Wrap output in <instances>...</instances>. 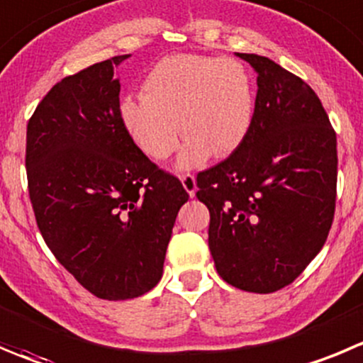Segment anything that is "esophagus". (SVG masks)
Segmentation results:
<instances>
[{
    "mask_svg": "<svg viewBox=\"0 0 363 363\" xmlns=\"http://www.w3.org/2000/svg\"><path fill=\"white\" fill-rule=\"evenodd\" d=\"M182 184H184V189L187 191V194L191 196V198H194L196 196V178L194 174H182Z\"/></svg>",
    "mask_w": 363,
    "mask_h": 363,
    "instance_id": "1",
    "label": "esophagus"
}]
</instances>
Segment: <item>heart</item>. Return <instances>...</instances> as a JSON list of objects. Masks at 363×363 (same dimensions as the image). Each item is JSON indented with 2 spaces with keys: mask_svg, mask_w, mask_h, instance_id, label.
Returning a JSON list of instances; mask_svg holds the SVG:
<instances>
[{
  "mask_svg": "<svg viewBox=\"0 0 363 363\" xmlns=\"http://www.w3.org/2000/svg\"><path fill=\"white\" fill-rule=\"evenodd\" d=\"M253 110L251 76L239 60L172 55L147 72L143 96L123 99L119 119L133 144L155 162L174 153L179 125L187 139L178 167L191 169L212 153H233L250 132Z\"/></svg>",
  "mask_w": 363,
  "mask_h": 363,
  "instance_id": "obj_1",
  "label": "heart"
}]
</instances>
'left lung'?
<instances>
[{
    "instance_id": "1",
    "label": "left lung",
    "mask_w": 363,
    "mask_h": 363,
    "mask_svg": "<svg viewBox=\"0 0 363 363\" xmlns=\"http://www.w3.org/2000/svg\"><path fill=\"white\" fill-rule=\"evenodd\" d=\"M257 71L253 123L226 160L198 174L217 272L246 292L287 287L323 250L337 199V135L308 84L267 57Z\"/></svg>"
}]
</instances>
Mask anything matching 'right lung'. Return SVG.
Instances as JSON below:
<instances>
[{
	"instance_id": "obj_1",
	"label": "right lung",
	"mask_w": 363,
	"mask_h": 363,
	"mask_svg": "<svg viewBox=\"0 0 363 363\" xmlns=\"http://www.w3.org/2000/svg\"><path fill=\"white\" fill-rule=\"evenodd\" d=\"M128 57L65 76L26 128L30 201L44 242L82 287L108 301L139 298L160 281L189 199L121 124L113 67Z\"/></svg>"
}]
</instances>
